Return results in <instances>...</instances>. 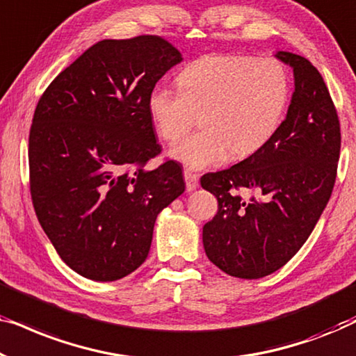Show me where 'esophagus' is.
Here are the masks:
<instances>
[{"label":"esophagus","instance_id":"esophagus-1","mask_svg":"<svg viewBox=\"0 0 356 356\" xmlns=\"http://www.w3.org/2000/svg\"><path fill=\"white\" fill-rule=\"evenodd\" d=\"M184 181H186V191H193V189L197 188L199 177L191 170H184Z\"/></svg>","mask_w":356,"mask_h":356}]
</instances>
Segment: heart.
<instances>
[{
	"label": "heart",
	"instance_id": "b5f03b06",
	"mask_svg": "<svg viewBox=\"0 0 356 356\" xmlns=\"http://www.w3.org/2000/svg\"><path fill=\"white\" fill-rule=\"evenodd\" d=\"M179 90L157 86L149 113L159 136L175 140L196 123L170 154L191 168L223 162L230 154L245 159L261 150L279 129L289 104L290 79L277 58L209 55L178 76Z\"/></svg>",
	"mask_w": 356,
	"mask_h": 356
}]
</instances>
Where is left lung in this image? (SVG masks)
I'll return each instance as SVG.
<instances>
[{"instance_id":"obj_1","label":"left lung","mask_w":356,"mask_h":356,"mask_svg":"<svg viewBox=\"0 0 356 356\" xmlns=\"http://www.w3.org/2000/svg\"><path fill=\"white\" fill-rule=\"evenodd\" d=\"M293 67L286 118L261 150L206 173L201 186L218 211L202 228L206 254L238 279H261L285 266L314 230L332 194L340 123L327 86L306 58L279 51Z\"/></svg>"}]
</instances>
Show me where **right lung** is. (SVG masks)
Wrapping results in <instances>:
<instances>
[{
    "instance_id": "1",
    "label": "right lung",
    "mask_w": 356,
    "mask_h": 356,
    "mask_svg": "<svg viewBox=\"0 0 356 356\" xmlns=\"http://www.w3.org/2000/svg\"><path fill=\"white\" fill-rule=\"evenodd\" d=\"M181 53L159 35L102 40L43 92L29 133L37 218L77 274L113 282L147 259L155 218L184 191L181 165L163 160L149 95Z\"/></svg>"
}]
</instances>
